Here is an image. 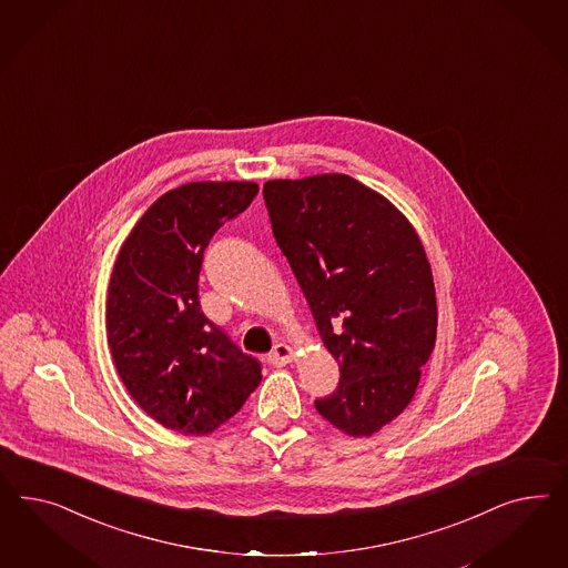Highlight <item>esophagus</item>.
Segmentation results:
<instances>
[{"label":"esophagus","mask_w":568,"mask_h":568,"mask_svg":"<svg viewBox=\"0 0 568 568\" xmlns=\"http://www.w3.org/2000/svg\"><path fill=\"white\" fill-rule=\"evenodd\" d=\"M293 361V349L287 344H276L273 347V352L268 354V362L273 364V366H283V364H287V362Z\"/></svg>","instance_id":"esophagus-1"}]
</instances>
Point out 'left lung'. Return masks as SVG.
Masks as SVG:
<instances>
[{
	"instance_id": "1",
	"label": "left lung",
	"mask_w": 568,
	"mask_h": 568,
	"mask_svg": "<svg viewBox=\"0 0 568 568\" xmlns=\"http://www.w3.org/2000/svg\"><path fill=\"white\" fill-rule=\"evenodd\" d=\"M264 204L339 385L314 406L373 435L410 404L437 335L429 260L402 212L347 174L264 183Z\"/></svg>"
}]
</instances>
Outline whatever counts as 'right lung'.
Segmentation results:
<instances>
[{
	"label": "right lung",
	"instance_id": "right-lung-1",
	"mask_svg": "<svg viewBox=\"0 0 568 568\" xmlns=\"http://www.w3.org/2000/svg\"><path fill=\"white\" fill-rule=\"evenodd\" d=\"M258 193L256 183H187L155 200L122 243L108 290V344L124 387L166 429L206 435L262 381L200 306L204 250Z\"/></svg>",
	"mask_w": 568,
	"mask_h": 568
}]
</instances>
